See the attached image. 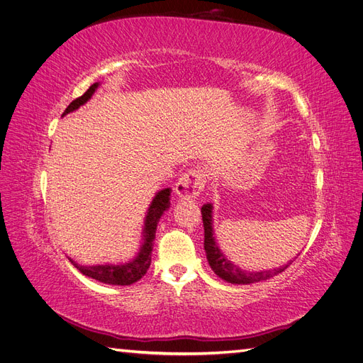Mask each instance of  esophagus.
<instances>
[{
	"mask_svg": "<svg viewBox=\"0 0 363 363\" xmlns=\"http://www.w3.org/2000/svg\"><path fill=\"white\" fill-rule=\"evenodd\" d=\"M206 182L207 175L204 169H189L182 175L177 183H175V194H177L180 199H194V196L200 195V192L204 189Z\"/></svg>",
	"mask_w": 363,
	"mask_h": 363,
	"instance_id": "obj_1",
	"label": "esophagus"
}]
</instances>
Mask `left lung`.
<instances>
[{
  "label": "left lung",
  "instance_id": "1",
  "mask_svg": "<svg viewBox=\"0 0 363 363\" xmlns=\"http://www.w3.org/2000/svg\"><path fill=\"white\" fill-rule=\"evenodd\" d=\"M201 215H203V225H204V250L207 255L208 265L215 271L218 277H221L223 280L233 283V284H250V283H257L268 280L274 276H277L279 272L286 269L289 265L277 268V269H271V271H262V272H247L233 265L232 262L227 260L225 256L221 252V250L218 248L213 232H212V206L211 204H204L201 207Z\"/></svg>",
  "mask_w": 363,
  "mask_h": 363
}]
</instances>
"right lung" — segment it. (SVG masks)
Returning <instances> with one entry per match:
<instances>
[{"label": "right lung", "mask_w": 363, "mask_h": 363, "mask_svg": "<svg viewBox=\"0 0 363 363\" xmlns=\"http://www.w3.org/2000/svg\"><path fill=\"white\" fill-rule=\"evenodd\" d=\"M98 83L92 84L89 89H87L82 96L75 98V100L67 107V111L63 112V115H67L75 108H79L82 104H84L89 98L92 96V94L95 92ZM169 195H171V189H163L160 191L155 200H152L148 213H147V219H145V230H144V236H145V242L142 245L139 255L136 256V259L130 263H125V265H96V267H80L79 263L72 262V265L79 269L82 274L87 277H92L98 281H103L107 284H119V286H128V284H133L135 281L140 280L142 277L145 276L147 269L150 268L151 263V251H152V240L156 238V228H157V223L162 216V213L167 211L169 207Z\"/></svg>", "instance_id": "obj_1"}]
</instances>
